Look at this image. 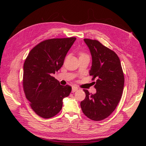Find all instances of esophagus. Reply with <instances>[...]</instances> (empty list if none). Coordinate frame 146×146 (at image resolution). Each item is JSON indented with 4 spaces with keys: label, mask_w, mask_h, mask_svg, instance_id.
<instances>
[{
    "label": "esophagus",
    "mask_w": 146,
    "mask_h": 146,
    "mask_svg": "<svg viewBox=\"0 0 146 146\" xmlns=\"http://www.w3.org/2000/svg\"><path fill=\"white\" fill-rule=\"evenodd\" d=\"M77 90H78V88H77V87H75V86H73V87H72V92H76V91H77Z\"/></svg>",
    "instance_id": "1"
}]
</instances>
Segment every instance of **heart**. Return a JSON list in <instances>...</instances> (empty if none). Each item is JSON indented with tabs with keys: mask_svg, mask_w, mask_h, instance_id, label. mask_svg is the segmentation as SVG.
Listing matches in <instances>:
<instances>
[{
	"mask_svg": "<svg viewBox=\"0 0 146 146\" xmlns=\"http://www.w3.org/2000/svg\"><path fill=\"white\" fill-rule=\"evenodd\" d=\"M79 55H80V57L84 56H86V55L85 54H84V53H83V52H80V54H79Z\"/></svg>",
	"mask_w": 146,
	"mask_h": 146,
	"instance_id": "obj_1",
	"label": "heart"
}]
</instances>
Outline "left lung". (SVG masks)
<instances>
[{
	"label": "left lung",
	"mask_w": 146,
	"mask_h": 146,
	"mask_svg": "<svg viewBox=\"0 0 146 146\" xmlns=\"http://www.w3.org/2000/svg\"><path fill=\"white\" fill-rule=\"evenodd\" d=\"M92 56L90 75L97 79L96 93L83 90L85 99L80 106L84 114L91 120L107 118L116 109L121 99L124 76L120 60L115 52L97 40L84 39Z\"/></svg>",
	"instance_id": "1"
}]
</instances>
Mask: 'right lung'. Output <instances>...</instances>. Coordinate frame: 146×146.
Masks as SVG:
<instances>
[{
	"instance_id": "obj_1",
	"label": "right lung",
	"mask_w": 146,
	"mask_h": 146,
	"mask_svg": "<svg viewBox=\"0 0 146 146\" xmlns=\"http://www.w3.org/2000/svg\"><path fill=\"white\" fill-rule=\"evenodd\" d=\"M76 38L43 41L30 50L24 64L23 88L33 111L41 117L55 116L62 108L63 99L72 88L62 86L52 77L61 68Z\"/></svg>"
}]
</instances>
